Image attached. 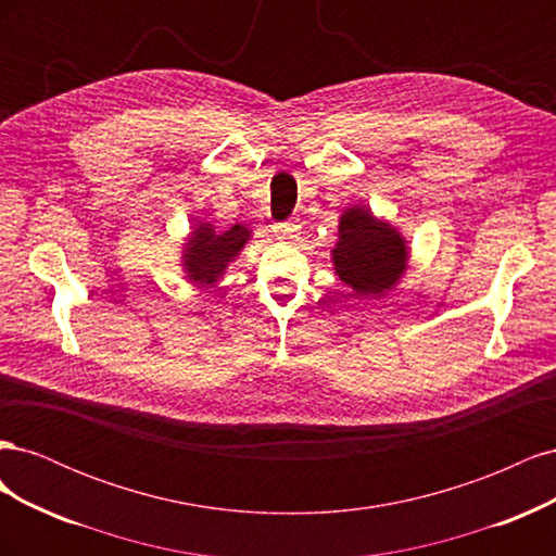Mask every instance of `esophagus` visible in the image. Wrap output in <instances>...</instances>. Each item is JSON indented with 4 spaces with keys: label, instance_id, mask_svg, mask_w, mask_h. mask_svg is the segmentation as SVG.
I'll list each match as a JSON object with an SVG mask.
<instances>
[{
    "label": "esophagus",
    "instance_id": "34e87169",
    "mask_svg": "<svg viewBox=\"0 0 556 556\" xmlns=\"http://www.w3.org/2000/svg\"><path fill=\"white\" fill-rule=\"evenodd\" d=\"M274 231H276V237L280 241H294V239H299V225H294V223H280V225L274 227Z\"/></svg>",
    "mask_w": 556,
    "mask_h": 556
}]
</instances>
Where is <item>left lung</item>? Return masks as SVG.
I'll return each instance as SVG.
<instances>
[{"label":"left lung","mask_w":556,"mask_h":556,"mask_svg":"<svg viewBox=\"0 0 556 556\" xmlns=\"http://www.w3.org/2000/svg\"><path fill=\"white\" fill-rule=\"evenodd\" d=\"M331 262L352 296H382L406 271L408 245L390 223L378 220L366 206H352L339 220Z\"/></svg>","instance_id":"8db88e82"}]
</instances>
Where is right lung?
<instances>
[{
    "instance_id": "right-lung-1",
    "label": "right lung",
    "mask_w": 556,
    "mask_h": 556,
    "mask_svg": "<svg viewBox=\"0 0 556 556\" xmlns=\"http://www.w3.org/2000/svg\"><path fill=\"white\" fill-rule=\"evenodd\" d=\"M248 239L250 229L243 225H233L227 231H215L208 223L194 225V231L182 250V268L188 280L201 285V288L215 285L217 278H223L229 262L239 257Z\"/></svg>"
}]
</instances>
